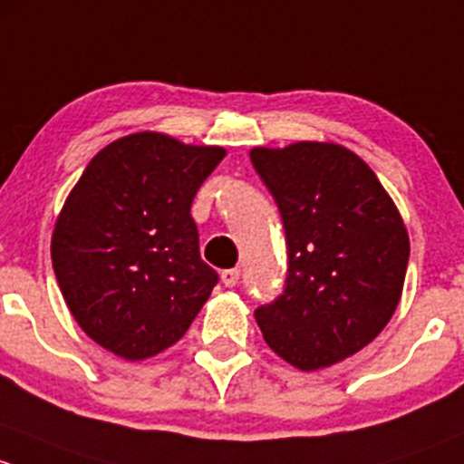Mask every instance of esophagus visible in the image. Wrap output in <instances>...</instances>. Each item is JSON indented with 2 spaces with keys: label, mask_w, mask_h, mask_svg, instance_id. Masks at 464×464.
Here are the masks:
<instances>
[{
  "label": "esophagus",
  "mask_w": 464,
  "mask_h": 464,
  "mask_svg": "<svg viewBox=\"0 0 464 464\" xmlns=\"http://www.w3.org/2000/svg\"><path fill=\"white\" fill-rule=\"evenodd\" d=\"M238 276H241V270L238 267H230V270L221 272V281L226 288H234L238 284Z\"/></svg>",
  "instance_id": "esophagus-1"
}]
</instances>
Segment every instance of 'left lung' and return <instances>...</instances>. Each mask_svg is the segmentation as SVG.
Masks as SVG:
<instances>
[{
  "label": "left lung",
  "instance_id": "8db88e82",
  "mask_svg": "<svg viewBox=\"0 0 464 464\" xmlns=\"http://www.w3.org/2000/svg\"><path fill=\"white\" fill-rule=\"evenodd\" d=\"M279 205L288 281L255 313L267 346L295 369L339 364L384 331L402 297L409 232L375 171L337 142L252 147Z\"/></svg>",
  "mask_w": 464,
  "mask_h": 464
}]
</instances>
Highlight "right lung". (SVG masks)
I'll return each instance as SVG.
<instances>
[{
	"label": "right lung",
	"mask_w": 464,
	"mask_h": 464,
	"mask_svg": "<svg viewBox=\"0 0 464 464\" xmlns=\"http://www.w3.org/2000/svg\"><path fill=\"white\" fill-rule=\"evenodd\" d=\"M223 159L218 145L136 131L102 147L69 192L51 259L71 314L104 351L159 355L209 299L218 276L200 261L189 208Z\"/></svg>",
	"instance_id": "obj_1"
}]
</instances>
